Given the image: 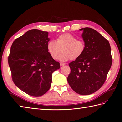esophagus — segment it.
<instances>
[{"label": "esophagus", "mask_w": 122, "mask_h": 122, "mask_svg": "<svg viewBox=\"0 0 122 122\" xmlns=\"http://www.w3.org/2000/svg\"><path fill=\"white\" fill-rule=\"evenodd\" d=\"M60 65L61 67H63V66H65L66 64L65 63H60Z\"/></svg>", "instance_id": "obj_1"}]
</instances>
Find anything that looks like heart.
<instances>
[{
	"label": "heart",
	"mask_w": 122,
	"mask_h": 122,
	"mask_svg": "<svg viewBox=\"0 0 122 122\" xmlns=\"http://www.w3.org/2000/svg\"><path fill=\"white\" fill-rule=\"evenodd\" d=\"M48 53L52 59H56L60 52L59 59L61 61H67L69 59L76 60L83 54L85 45L81 40L77 39L70 34H64L59 36L56 41L51 40L47 44Z\"/></svg>",
	"instance_id": "obj_1"
}]
</instances>
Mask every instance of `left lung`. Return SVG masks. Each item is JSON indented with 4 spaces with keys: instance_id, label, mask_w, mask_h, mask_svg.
<instances>
[{
    "instance_id": "8db88e82",
    "label": "left lung",
    "mask_w": 122,
    "mask_h": 122,
    "mask_svg": "<svg viewBox=\"0 0 122 122\" xmlns=\"http://www.w3.org/2000/svg\"><path fill=\"white\" fill-rule=\"evenodd\" d=\"M83 30L81 36L85 49L81 57L69 66L71 72L68 82L72 89L81 95L92 94L101 87L112 64L109 41L91 28Z\"/></svg>"
}]
</instances>
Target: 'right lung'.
<instances>
[{"label": "right lung", "instance_id": "right-lung-1", "mask_svg": "<svg viewBox=\"0 0 122 122\" xmlns=\"http://www.w3.org/2000/svg\"><path fill=\"white\" fill-rule=\"evenodd\" d=\"M48 33L38 29L25 32L13 41L8 61L13 82L25 93L40 97L51 86L52 73L60 68L48 53Z\"/></svg>", "mask_w": 122, "mask_h": 122}]
</instances>
